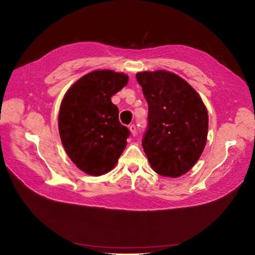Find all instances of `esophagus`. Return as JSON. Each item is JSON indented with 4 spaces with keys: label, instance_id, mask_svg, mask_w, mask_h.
I'll return each mask as SVG.
<instances>
[{
    "label": "esophagus",
    "instance_id": "34e87169",
    "mask_svg": "<svg viewBox=\"0 0 255 255\" xmlns=\"http://www.w3.org/2000/svg\"><path fill=\"white\" fill-rule=\"evenodd\" d=\"M128 128H129L130 133H132V135H133V136H135V135L137 134V128H136V126H135V125H130Z\"/></svg>",
    "mask_w": 255,
    "mask_h": 255
}]
</instances>
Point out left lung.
<instances>
[{
	"label": "left lung",
	"instance_id": "1",
	"mask_svg": "<svg viewBox=\"0 0 255 255\" xmlns=\"http://www.w3.org/2000/svg\"><path fill=\"white\" fill-rule=\"evenodd\" d=\"M148 102V127L142 148L152 169L177 177L192 168L204 150L208 115L202 99L174 73L158 70L136 74Z\"/></svg>",
	"mask_w": 255,
	"mask_h": 255
}]
</instances>
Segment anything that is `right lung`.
I'll return each mask as SVG.
<instances>
[{
    "instance_id": "right-lung-1",
    "label": "right lung",
    "mask_w": 255,
    "mask_h": 255,
    "mask_svg": "<svg viewBox=\"0 0 255 255\" xmlns=\"http://www.w3.org/2000/svg\"><path fill=\"white\" fill-rule=\"evenodd\" d=\"M128 80V75L111 70L90 72L72 85L61 102V142L76 167L90 175L111 171L127 145L130 132L120 123L111 98Z\"/></svg>"
}]
</instances>
